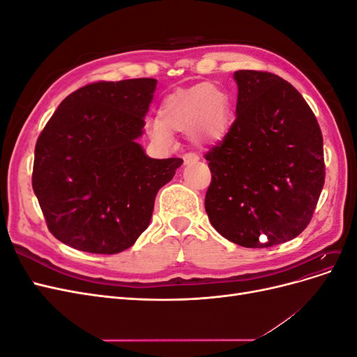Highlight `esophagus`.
<instances>
[{
  "mask_svg": "<svg viewBox=\"0 0 357 357\" xmlns=\"http://www.w3.org/2000/svg\"><path fill=\"white\" fill-rule=\"evenodd\" d=\"M199 158L195 155V153H186L185 156H183V162H185V164L188 165V164H193V162H197Z\"/></svg>",
  "mask_w": 357,
  "mask_h": 357,
  "instance_id": "obj_1",
  "label": "esophagus"
}]
</instances>
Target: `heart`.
<instances>
[{
	"label": "heart",
	"instance_id": "heart-1",
	"mask_svg": "<svg viewBox=\"0 0 357 357\" xmlns=\"http://www.w3.org/2000/svg\"><path fill=\"white\" fill-rule=\"evenodd\" d=\"M229 125V96L222 88L199 83L169 93L160 102L158 119L147 122V131L160 144L172 143V132H186L197 146L220 142Z\"/></svg>",
	"mask_w": 357,
	"mask_h": 357
}]
</instances>
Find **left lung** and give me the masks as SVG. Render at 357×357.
Here are the masks:
<instances>
[{"instance_id":"1","label":"left lung","mask_w":357,"mask_h":357,"mask_svg":"<svg viewBox=\"0 0 357 357\" xmlns=\"http://www.w3.org/2000/svg\"><path fill=\"white\" fill-rule=\"evenodd\" d=\"M236 119L205 155L211 183L205 211L226 240L264 248L307 228L325 185L323 137L314 113L289 82L240 70Z\"/></svg>"}]
</instances>
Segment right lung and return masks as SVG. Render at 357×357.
Wrapping results in <instances>:
<instances>
[{"label":"right lung","instance_id":"add662e5","mask_svg":"<svg viewBox=\"0 0 357 357\" xmlns=\"http://www.w3.org/2000/svg\"><path fill=\"white\" fill-rule=\"evenodd\" d=\"M158 80L83 86L63 100L36 144L32 189L49 231L82 252L134 245L180 158L153 159L137 139Z\"/></svg>","mask_w":357,"mask_h":357}]
</instances>
